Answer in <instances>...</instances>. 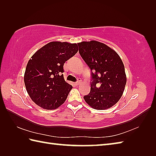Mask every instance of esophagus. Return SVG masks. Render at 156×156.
<instances>
[{
	"instance_id": "34e87169",
	"label": "esophagus",
	"mask_w": 156,
	"mask_h": 156,
	"mask_svg": "<svg viewBox=\"0 0 156 156\" xmlns=\"http://www.w3.org/2000/svg\"><path fill=\"white\" fill-rule=\"evenodd\" d=\"M81 82H82V80H80V79H78V80L77 81H76V83H75V84H76V85H77V86H78V85H79V84H80L81 83Z\"/></svg>"
}]
</instances>
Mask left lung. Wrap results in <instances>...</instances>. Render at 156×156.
<instances>
[{"instance_id":"1","label":"left lung","mask_w":156,"mask_h":156,"mask_svg":"<svg viewBox=\"0 0 156 156\" xmlns=\"http://www.w3.org/2000/svg\"><path fill=\"white\" fill-rule=\"evenodd\" d=\"M79 53L91 70L90 92L84 97L97 110L111 108L123 93L127 78L124 64L113 49L97 41L78 43Z\"/></svg>"}]
</instances>
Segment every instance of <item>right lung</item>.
I'll return each mask as SVG.
<instances>
[{"label": "right lung", "instance_id": "1", "mask_svg": "<svg viewBox=\"0 0 156 156\" xmlns=\"http://www.w3.org/2000/svg\"><path fill=\"white\" fill-rule=\"evenodd\" d=\"M78 51L76 44L52 41L36 51L26 67L24 82L31 100L53 110L66 101L72 86L64 80V64Z\"/></svg>", "mask_w": 156, "mask_h": 156}]
</instances>
